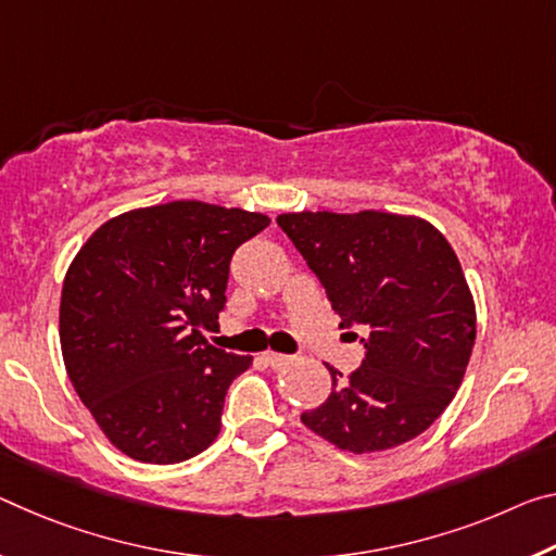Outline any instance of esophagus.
<instances>
[{
    "mask_svg": "<svg viewBox=\"0 0 556 556\" xmlns=\"http://www.w3.org/2000/svg\"><path fill=\"white\" fill-rule=\"evenodd\" d=\"M262 361H264V364H267V366H271V368H281V366H287L289 361H292V356L277 354V351H264Z\"/></svg>",
    "mask_w": 556,
    "mask_h": 556,
    "instance_id": "esophagus-1",
    "label": "esophagus"
}]
</instances>
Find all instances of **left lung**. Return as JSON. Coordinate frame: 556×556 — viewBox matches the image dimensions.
Masks as SVG:
<instances>
[{
	"instance_id": "8db88e82",
	"label": "left lung",
	"mask_w": 556,
	"mask_h": 556,
	"mask_svg": "<svg viewBox=\"0 0 556 556\" xmlns=\"http://www.w3.org/2000/svg\"><path fill=\"white\" fill-rule=\"evenodd\" d=\"M277 225L329 294L341 326H364L366 356L302 413L312 433L364 455L408 443L460 389L475 346V299L443 232L416 215L281 213Z\"/></svg>"
}]
</instances>
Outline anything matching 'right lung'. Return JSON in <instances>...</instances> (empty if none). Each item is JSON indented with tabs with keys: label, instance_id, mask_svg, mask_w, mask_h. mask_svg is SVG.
<instances>
[{
	"label": "right lung",
	"instance_id": "obj_1",
	"mask_svg": "<svg viewBox=\"0 0 556 556\" xmlns=\"http://www.w3.org/2000/svg\"><path fill=\"white\" fill-rule=\"evenodd\" d=\"M269 225L242 207L175 200L103 223L68 264L59 339L74 391L113 447L173 465L215 443L225 393L252 356L217 326L237 247Z\"/></svg>",
	"mask_w": 556,
	"mask_h": 556
}]
</instances>
